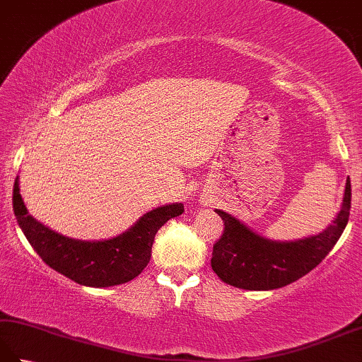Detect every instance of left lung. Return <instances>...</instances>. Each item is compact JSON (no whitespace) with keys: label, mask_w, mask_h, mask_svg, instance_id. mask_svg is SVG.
I'll use <instances>...</instances> for the list:
<instances>
[{"label":"left lung","mask_w":362,"mask_h":362,"mask_svg":"<svg viewBox=\"0 0 362 362\" xmlns=\"http://www.w3.org/2000/svg\"><path fill=\"white\" fill-rule=\"evenodd\" d=\"M350 206L349 179L341 211L333 224L316 236L291 243L266 240L232 214L216 210L224 221V233L213 245V271L224 283L241 289L269 291L286 286L313 271L334 247L349 222Z\"/></svg>","instance_id":"obj_1"}]
</instances>
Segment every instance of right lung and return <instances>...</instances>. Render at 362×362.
I'll list each match as a JSON object with an SVG mask.
<instances>
[{
    "mask_svg": "<svg viewBox=\"0 0 362 362\" xmlns=\"http://www.w3.org/2000/svg\"><path fill=\"white\" fill-rule=\"evenodd\" d=\"M13 213L37 255L54 271L83 286L122 284L143 272L158 228L183 213V204L163 205L146 213L127 232L105 241H79L59 235L30 216L23 202L18 175L13 183Z\"/></svg>",
    "mask_w": 362,
    "mask_h": 362,
    "instance_id": "right-lung-1",
    "label": "right lung"
}]
</instances>
